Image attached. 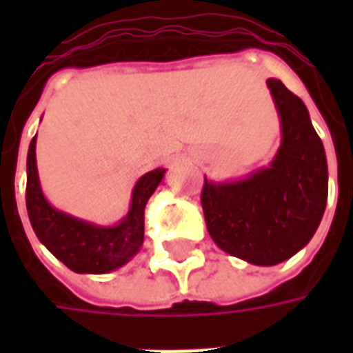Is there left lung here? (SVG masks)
Returning a JSON list of instances; mask_svg holds the SVG:
<instances>
[{
    "instance_id": "left-lung-1",
    "label": "left lung",
    "mask_w": 353,
    "mask_h": 353,
    "mask_svg": "<svg viewBox=\"0 0 353 353\" xmlns=\"http://www.w3.org/2000/svg\"><path fill=\"white\" fill-rule=\"evenodd\" d=\"M266 87L280 117L281 141L268 166L238 179L204 176L202 210L223 252L257 266H274L303 250L327 206V157L304 101L280 79Z\"/></svg>"
}]
</instances>
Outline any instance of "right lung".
I'll return each instance as SVG.
<instances>
[{
    "label": "right lung",
    "mask_w": 353,
    "mask_h": 353,
    "mask_svg": "<svg viewBox=\"0 0 353 353\" xmlns=\"http://www.w3.org/2000/svg\"><path fill=\"white\" fill-rule=\"evenodd\" d=\"M35 141L32 139L26 161V208L35 236L58 261L77 274H108L126 265L143 245V214L147 200L161 185L166 168H154L139 177L132 189L130 208L115 225L81 219L50 204L43 194Z\"/></svg>",
    "instance_id": "obj_1"
}]
</instances>
